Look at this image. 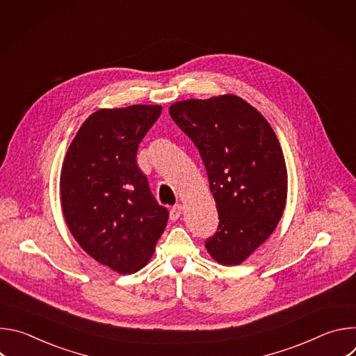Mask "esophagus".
Returning a JSON list of instances; mask_svg holds the SVG:
<instances>
[{
  "label": "esophagus",
  "instance_id": "obj_1",
  "mask_svg": "<svg viewBox=\"0 0 356 356\" xmlns=\"http://www.w3.org/2000/svg\"><path fill=\"white\" fill-rule=\"evenodd\" d=\"M181 214H183V206H181V204H177V206H175V207L170 210V220H172V221H176V220H179V218L181 217Z\"/></svg>",
  "mask_w": 356,
  "mask_h": 356
}]
</instances>
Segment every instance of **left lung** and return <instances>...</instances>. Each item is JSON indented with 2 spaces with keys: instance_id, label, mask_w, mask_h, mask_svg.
Here are the masks:
<instances>
[{
  "instance_id": "left-lung-1",
  "label": "left lung",
  "mask_w": 356,
  "mask_h": 356,
  "mask_svg": "<svg viewBox=\"0 0 356 356\" xmlns=\"http://www.w3.org/2000/svg\"><path fill=\"white\" fill-rule=\"evenodd\" d=\"M169 114L209 175L220 224L206 241L207 252L220 265H241L272 235L286 207L279 139L265 117L234 94L177 101Z\"/></svg>"
}]
</instances>
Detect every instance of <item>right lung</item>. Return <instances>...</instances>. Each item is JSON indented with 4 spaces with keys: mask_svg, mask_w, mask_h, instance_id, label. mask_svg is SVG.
Here are the masks:
<instances>
[{
    "mask_svg": "<svg viewBox=\"0 0 356 356\" xmlns=\"http://www.w3.org/2000/svg\"><path fill=\"white\" fill-rule=\"evenodd\" d=\"M161 113V106L145 104L92 113L62 165L69 231L92 259L121 275L149 262L169 218L136 165L138 146Z\"/></svg>",
    "mask_w": 356,
    "mask_h": 356,
    "instance_id": "right-lung-1",
    "label": "right lung"
}]
</instances>
